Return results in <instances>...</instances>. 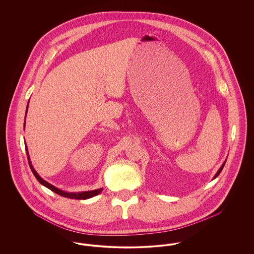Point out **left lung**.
Wrapping results in <instances>:
<instances>
[{
	"label": "left lung",
	"mask_w": 254,
	"mask_h": 254,
	"mask_svg": "<svg viewBox=\"0 0 254 254\" xmlns=\"http://www.w3.org/2000/svg\"><path fill=\"white\" fill-rule=\"evenodd\" d=\"M225 164H226V163H224V164H223V166H222V167H221V168H220V169H219V170H218V172H217V173H216V175H215V176H214V178H213V179H215V178H216V177H217L218 175H219V174H220V173H221V171H222V169H223V168H224V166H225Z\"/></svg>",
	"instance_id": "obj_1"
}]
</instances>
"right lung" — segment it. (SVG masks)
Wrapping results in <instances>:
<instances>
[{"instance_id": "obj_1", "label": "right lung", "mask_w": 254, "mask_h": 254, "mask_svg": "<svg viewBox=\"0 0 254 254\" xmlns=\"http://www.w3.org/2000/svg\"><path fill=\"white\" fill-rule=\"evenodd\" d=\"M28 102H29V101H28ZM27 107H28V105H27ZM26 111H27V109H26ZM25 115H26V113H25ZM24 122H25V119H24ZM24 145H25V144H24ZM25 150H26V155H27V159H28V164H29V167H30V169H31V171L33 172L34 176L36 177L37 180L39 181L40 184H42L43 186L47 187V188L49 189L50 190H52L53 192L59 194V195L63 196V197H66V198H70V199H77V200H85V199H88V198H91V197H93V196H96V195H98V194L101 193V192H102L103 189H99V190H91V191L78 192V193H68V192H64V191H63V190H60L59 189H57V188H55L54 186L50 185V184L48 183V182L45 181V180H43V179H42V178L39 176V174L37 173L36 171H35V169H33L32 165H31L30 159H29V156H28V150H27L26 145H25Z\"/></svg>"}]
</instances>
